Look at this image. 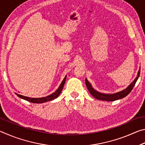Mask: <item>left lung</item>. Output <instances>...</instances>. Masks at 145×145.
<instances>
[{
	"label": "left lung",
	"mask_w": 145,
	"mask_h": 145,
	"mask_svg": "<svg viewBox=\"0 0 145 145\" xmlns=\"http://www.w3.org/2000/svg\"><path fill=\"white\" fill-rule=\"evenodd\" d=\"M139 74H140V70L138 71V73H137V76L136 78H135V80L132 82L131 84H130L128 87H127L125 89L121 91L118 92L114 94H104V93H101L95 91L93 88L91 87L90 83L88 81L87 79L85 80L86 84L88 88V90L90 92L91 94L93 97H94L95 99L100 100H105V101H114V100H119L123 99V98L125 97L127 95H128L131 92V91L133 89L134 86L136 84V82L137 80L138 79L139 77Z\"/></svg>",
	"instance_id": "obj_1"
}]
</instances>
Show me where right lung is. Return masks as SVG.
Masks as SVG:
<instances>
[{
    "label": "right lung",
    "instance_id": "right-lung-1",
    "mask_svg": "<svg viewBox=\"0 0 145 145\" xmlns=\"http://www.w3.org/2000/svg\"><path fill=\"white\" fill-rule=\"evenodd\" d=\"M66 78H67V76L65 77L64 78L63 80L61 82V84H60L59 87L58 89L54 93H53L52 94H51L50 95H48V96L46 97H43V98H29L27 97H25V96H23V95H20L19 94H16L17 96L18 97L21 98V99H24L27 100V101L28 102H30L32 103H36V104H40V103H43V102H48V101H50V100H52L54 99H56V98H57L59 95H60V93L62 91V89L63 88L64 85H65V83L66 81Z\"/></svg>",
    "mask_w": 145,
    "mask_h": 145
}]
</instances>
